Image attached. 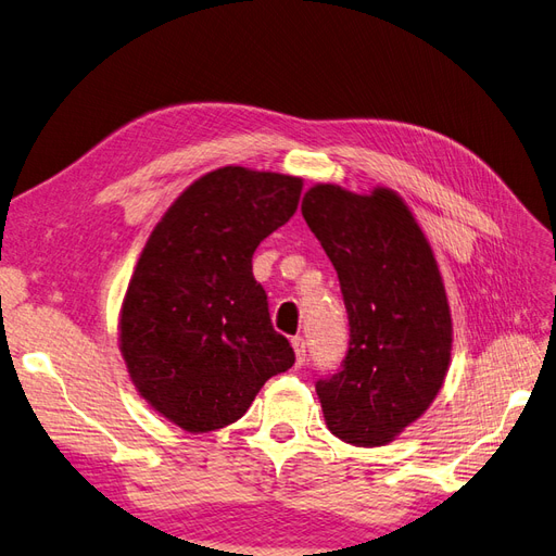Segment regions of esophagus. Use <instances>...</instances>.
<instances>
[{
    "instance_id": "esophagus-1",
    "label": "esophagus",
    "mask_w": 556,
    "mask_h": 556,
    "mask_svg": "<svg viewBox=\"0 0 556 556\" xmlns=\"http://www.w3.org/2000/svg\"><path fill=\"white\" fill-rule=\"evenodd\" d=\"M292 348H294V355H296V364L299 366H304L306 364V339H304V336H294V339H292Z\"/></svg>"
}]
</instances>
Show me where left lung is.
<instances>
[{
    "instance_id": "1",
    "label": "left lung",
    "mask_w": 556,
    "mask_h": 556,
    "mask_svg": "<svg viewBox=\"0 0 556 556\" xmlns=\"http://www.w3.org/2000/svg\"><path fill=\"white\" fill-rule=\"evenodd\" d=\"M301 213L339 274L350 348L315 392L341 441L376 447L394 441L443 387L452 319L439 264L403 199L315 185Z\"/></svg>"
}]
</instances>
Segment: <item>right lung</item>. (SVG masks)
<instances>
[{
    "label": "right lung",
    "mask_w": 556,
    "mask_h": 556,
    "mask_svg": "<svg viewBox=\"0 0 556 556\" xmlns=\"http://www.w3.org/2000/svg\"><path fill=\"white\" fill-rule=\"evenodd\" d=\"M304 182L223 166L194 180L141 252L121 311L139 394L190 433L223 429L294 364L268 315L252 255L294 215Z\"/></svg>",
    "instance_id": "add662e5"
}]
</instances>
